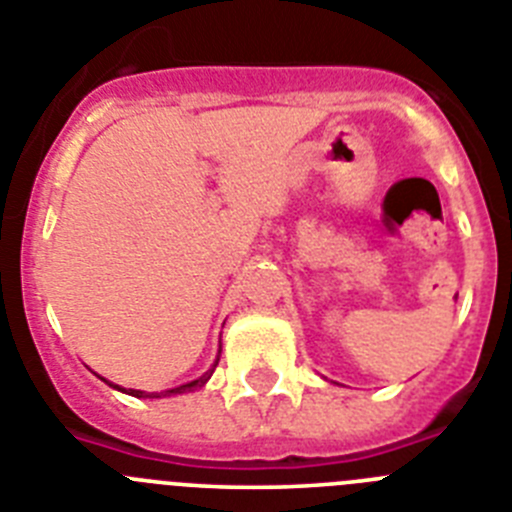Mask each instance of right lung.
<instances>
[{
    "label": "right lung",
    "mask_w": 512,
    "mask_h": 512,
    "mask_svg": "<svg viewBox=\"0 0 512 512\" xmlns=\"http://www.w3.org/2000/svg\"><path fill=\"white\" fill-rule=\"evenodd\" d=\"M217 361H220V356H217V359H215V364H212L210 372L202 374V377H200V379H194V382L182 384V387H174V390H166V392H151V395H146V392H140V390H122V387H117V390L128 392V395H133V397H171V395H182V392H192V390H197V387H205V382H207V379H210V374L215 372Z\"/></svg>",
    "instance_id": "obj_1"
}]
</instances>
